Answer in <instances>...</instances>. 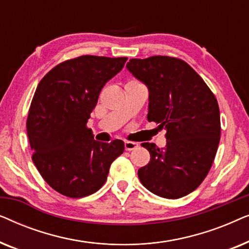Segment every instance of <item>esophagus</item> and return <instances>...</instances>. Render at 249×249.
<instances>
[{"mask_svg":"<svg viewBox=\"0 0 249 249\" xmlns=\"http://www.w3.org/2000/svg\"><path fill=\"white\" fill-rule=\"evenodd\" d=\"M138 147V142H130V141H127L124 142V148L125 151H134Z\"/></svg>","mask_w":249,"mask_h":249,"instance_id":"obj_1","label":"esophagus"}]
</instances>
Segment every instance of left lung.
<instances>
[{"instance_id":"left-lung-1","label":"left lung","mask_w":249,"mask_h":249,"mask_svg":"<svg viewBox=\"0 0 249 249\" xmlns=\"http://www.w3.org/2000/svg\"><path fill=\"white\" fill-rule=\"evenodd\" d=\"M127 68L149 90L148 121L165 128L166 147L142 142L151 154L138 170L142 186L164 198H180L206 178L221 135L219 104L202 77L181 59H131Z\"/></svg>"}]
</instances>
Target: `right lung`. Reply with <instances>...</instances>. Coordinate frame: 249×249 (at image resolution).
<instances>
[{"mask_svg":"<svg viewBox=\"0 0 249 249\" xmlns=\"http://www.w3.org/2000/svg\"><path fill=\"white\" fill-rule=\"evenodd\" d=\"M128 57L81 55L50 70L34 94L27 118L33 161L43 179L71 198L91 195L124 151L120 139L101 142L87 127L104 85Z\"/></svg>","mask_w":249,"mask_h":249,"instance_id":"add662e5","label":"right lung"}]
</instances>
